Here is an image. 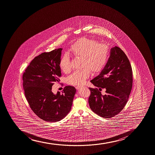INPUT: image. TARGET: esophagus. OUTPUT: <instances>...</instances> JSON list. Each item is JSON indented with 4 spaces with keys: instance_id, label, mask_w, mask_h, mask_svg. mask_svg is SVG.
<instances>
[{
    "instance_id": "esophagus-1",
    "label": "esophagus",
    "mask_w": 155,
    "mask_h": 155,
    "mask_svg": "<svg viewBox=\"0 0 155 155\" xmlns=\"http://www.w3.org/2000/svg\"><path fill=\"white\" fill-rule=\"evenodd\" d=\"M80 87H81V86H79L78 85V86H76V89L77 90H78Z\"/></svg>"
}]
</instances>
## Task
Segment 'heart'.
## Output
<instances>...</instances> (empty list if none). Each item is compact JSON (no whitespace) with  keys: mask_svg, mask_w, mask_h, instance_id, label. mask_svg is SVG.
Here are the masks:
<instances>
[{"mask_svg":"<svg viewBox=\"0 0 155 155\" xmlns=\"http://www.w3.org/2000/svg\"><path fill=\"white\" fill-rule=\"evenodd\" d=\"M70 51L77 58H82V70L76 71L68 77V84L81 85L91 75V71L94 73L102 71L108 63L110 58V50L108 46L100 44L94 39L82 38L71 45ZM60 68L64 73H70L71 64L70 56L65 54L59 61Z\"/></svg>","mask_w":155,"mask_h":155,"instance_id":"obj_1","label":"heart"}]
</instances>
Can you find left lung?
<instances>
[{
  "mask_svg": "<svg viewBox=\"0 0 155 155\" xmlns=\"http://www.w3.org/2000/svg\"><path fill=\"white\" fill-rule=\"evenodd\" d=\"M91 82L96 87H89L91 109L105 118L118 114L128 100L133 82L130 63L120 47L115 46L111 48L106 65ZM102 88L106 89L105 95L101 94Z\"/></svg>",
  "mask_w": 155,
  "mask_h": 155,
  "instance_id": "8db88e82",
  "label": "left lung"
}]
</instances>
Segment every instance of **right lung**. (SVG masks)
<instances>
[{"mask_svg":"<svg viewBox=\"0 0 155 155\" xmlns=\"http://www.w3.org/2000/svg\"><path fill=\"white\" fill-rule=\"evenodd\" d=\"M62 48L43 52L30 63L23 75L24 94L32 111L41 119L56 122L64 118L71 109L76 92L73 86H65L62 93L51 91L61 77L59 61Z\"/></svg>","mask_w":155,"mask_h":155,"instance_id":"right-lung-1","label":"right lung"}]
</instances>
